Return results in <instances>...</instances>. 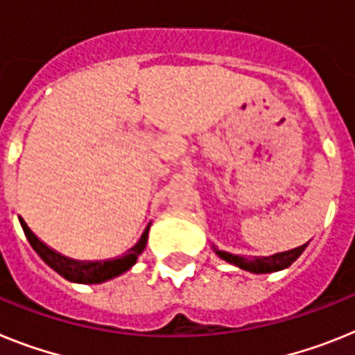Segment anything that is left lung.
I'll use <instances>...</instances> for the list:
<instances>
[{
	"mask_svg": "<svg viewBox=\"0 0 355 355\" xmlns=\"http://www.w3.org/2000/svg\"><path fill=\"white\" fill-rule=\"evenodd\" d=\"M306 248L307 243L306 245L297 246V248H293V250L273 254L270 255V257H241V255L229 254V252L218 250L216 246H212V250L218 254V257H221L223 261H227V263L230 264H236V266L241 268V270L252 271V273H273V271L284 270V268L291 266Z\"/></svg>",
	"mask_w": 355,
	"mask_h": 355,
	"instance_id": "left-lung-1",
	"label": "left lung"
}]
</instances>
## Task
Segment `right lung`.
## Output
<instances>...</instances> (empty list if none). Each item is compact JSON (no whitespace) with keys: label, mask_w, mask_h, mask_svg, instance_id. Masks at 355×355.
<instances>
[{"label":"right lung","mask_w":355,"mask_h":355,"mask_svg":"<svg viewBox=\"0 0 355 355\" xmlns=\"http://www.w3.org/2000/svg\"><path fill=\"white\" fill-rule=\"evenodd\" d=\"M21 227L24 230V236L30 241L33 250L41 255V259L48 264L49 268H53L58 275H62L64 279L69 280V282H78V284H100L105 280H110L114 277L121 275L126 270H130L135 264L137 257L143 254V250L146 248L148 241V230H150V225L144 229L143 236L137 241V245L132 246L130 250L126 252L125 255L116 259H109V261H94V263H80V261H73L69 257H64L58 252H55L53 248H49L46 243H42L35 234L30 230V227L26 225V221L23 218H19Z\"/></svg>","instance_id":"right-lung-1"}]
</instances>
